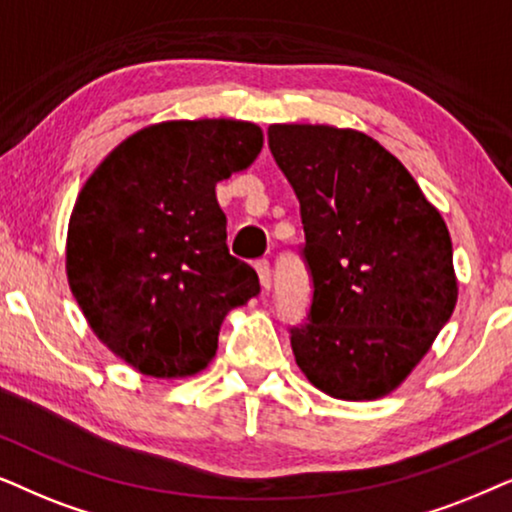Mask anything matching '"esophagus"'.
Listing matches in <instances>:
<instances>
[{
  "label": "esophagus",
  "mask_w": 512,
  "mask_h": 512,
  "mask_svg": "<svg viewBox=\"0 0 512 512\" xmlns=\"http://www.w3.org/2000/svg\"><path fill=\"white\" fill-rule=\"evenodd\" d=\"M255 271L257 276H260V283L264 290L271 288V267H269V260H257L255 262Z\"/></svg>",
  "instance_id": "esophagus-1"
}]
</instances>
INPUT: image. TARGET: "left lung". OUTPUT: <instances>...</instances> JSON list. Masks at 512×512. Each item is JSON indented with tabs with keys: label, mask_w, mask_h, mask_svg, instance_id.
<instances>
[{
	"label": "left lung",
	"mask_w": 512,
	"mask_h": 512,
	"mask_svg": "<svg viewBox=\"0 0 512 512\" xmlns=\"http://www.w3.org/2000/svg\"><path fill=\"white\" fill-rule=\"evenodd\" d=\"M267 135L304 224L311 304L290 325L299 370L332 398H381L454 311L447 224L370 135L309 124H274Z\"/></svg>",
	"instance_id": "obj_1"
}]
</instances>
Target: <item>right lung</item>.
Segmentation results:
<instances>
[{"label": "right lung", "mask_w": 512, "mask_h": 512, "mask_svg": "<svg viewBox=\"0 0 512 512\" xmlns=\"http://www.w3.org/2000/svg\"><path fill=\"white\" fill-rule=\"evenodd\" d=\"M260 149L248 121H166L126 138L81 189L67 231L72 295L142 374L203 370L224 316L260 295L255 269L229 255L215 196Z\"/></svg>", "instance_id": "add662e5"}]
</instances>
